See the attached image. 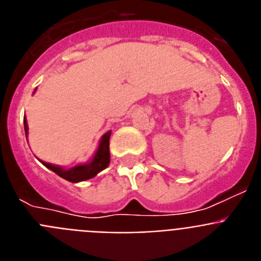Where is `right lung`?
<instances>
[{"label": "right lung", "instance_id": "1", "mask_svg": "<svg viewBox=\"0 0 261 261\" xmlns=\"http://www.w3.org/2000/svg\"><path fill=\"white\" fill-rule=\"evenodd\" d=\"M36 91V89H35ZM34 91V93H35ZM23 124H24V132H26V137L29 135V125H27L26 117L23 119ZM110 137L111 130L102 136L100 141H99V146L96 149L95 154L93 155V159L87 163H80L70 168H65L62 166L52 165V163H47L44 161H40L43 165L47 168H49L50 171L57 174L65 180L71 181V183H78V181H84L87 179L96 176L100 171H103L106 167L110 165Z\"/></svg>", "mask_w": 261, "mask_h": 261}]
</instances>
